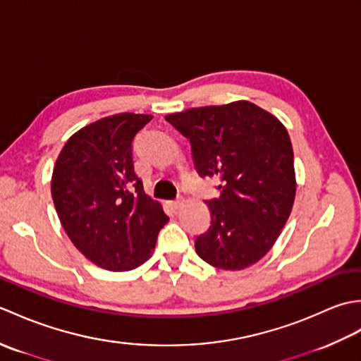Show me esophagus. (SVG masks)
Instances as JSON below:
<instances>
[{
    "label": "esophagus",
    "mask_w": 361,
    "mask_h": 361,
    "mask_svg": "<svg viewBox=\"0 0 361 361\" xmlns=\"http://www.w3.org/2000/svg\"><path fill=\"white\" fill-rule=\"evenodd\" d=\"M185 204V198H178V200H175V202H171V206L173 209H180L181 206Z\"/></svg>",
    "instance_id": "esophagus-1"
}]
</instances>
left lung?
Masks as SVG:
<instances>
[{"label":"left lung","mask_w":361,"mask_h":361,"mask_svg":"<svg viewBox=\"0 0 361 361\" xmlns=\"http://www.w3.org/2000/svg\"><path fill=\"white\" fill-rule=\"evenodd\" d=\"M190 141L198 175L219 176L211 225L195 240L204 262L237 271L259 262L287 224L296 195L293 147L282 122L248 101L167 114Z\"/></svg>","instance_id":"left-lung-1"}]
</instances>
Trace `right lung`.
<instances>
[{
    "label": "right lung",
    "instance_id": "obj_1",
    "mask_svg": "<svg viewBox=\"0 0 361 361\" xmlns=\"http://www.w3.org/2000/svg\"><path fill=\"white\" fill-rule=\"evenodd\" d=\"M152 114L119 113L78 130L59 153L51 194L73 245L94 265L128 271L152 257L169 217L144 192L133 140Z\"/></svg>",
    "mask_w": 361,
    "mask_h": 361
}]
</instances>
